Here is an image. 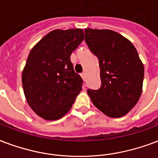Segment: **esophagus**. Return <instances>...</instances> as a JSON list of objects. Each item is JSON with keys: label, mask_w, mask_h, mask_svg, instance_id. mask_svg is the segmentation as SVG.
Segmentation results:
<instances>
[{"label": "esophagus", "mask_w": 158, "mask_h": 158, "mask_svg": "<svg viewBox=\"0 0 158 158\" xmlns=\"http://www.w3.org/2000/svg\"><path fill=\"white\" fill-rule=\"evenodd\" d=\"M80 75H81V77H82V79H84V81H85V80H86V74H85V73H81V74H80Z\"/></svg>", "instance_id": "1"}]
</instances>
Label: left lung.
Here are the masks:
<instances>
[{
	"instance_id": "1",
	"label": "left lung",
	"mask_w": 158,
	"mask_h": 158,
	"mask_svg": "<svg viewBox=\"0 0 158 158\" xmlns=\"http://www.w3.org/2000/svg\"><path fill=\"white\" fill-rule=\"evenodd\" d=\"M85 42L98 59L101 86L88 89L93 103L111 118L132 109L140 98L144 67L133 44L110 30L85 29Z\"/></svg>"
}]
</instances>
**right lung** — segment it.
Here are the masks:
<instances>
[{
	"instance_id": "1",
	"label": "right lung",
	"mask_w": 158,
	"mask_h": 158,
	"mask_svg": "<svg viewBox=\"0 0 158 158\" xmlns=\"http://www.w3.org/2000/svg\"><path fill=\"white\" fill-rule=\"evenodd\" d=\"M84 38L81 29L55 30L29 54L22 73L24 94L33 111L45 120L62 118L81 91L84 81L70 55Z\"/></svg>"
}]
</instances>
